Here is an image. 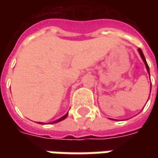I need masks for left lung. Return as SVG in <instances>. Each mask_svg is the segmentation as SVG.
Returning <instances> with one entry per match:
<instances>
[{
  "mask_svg": "<svg viewBox=\"0 0 158 158\" xmlns=\"http://www.w3.org/2000/svg\"><path fill=\"white\" fill-rule=\"evenodd\" d=\"M138 52H139V53H140V55H141V57H142V59H143V62L145 63V66H146V69H147V71L149 72V66H148V63H147V61H146V59H145V57H144V55H143V51L139 48L138 49Z\"/></svg>",
  "mask_w": 158,
  "mask_h": 158,
  "instance_id": "1",
  "label": "left lung"
}]
</instances>
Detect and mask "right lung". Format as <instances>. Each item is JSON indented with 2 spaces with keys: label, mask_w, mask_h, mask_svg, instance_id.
<instances>
[{
  "label": "right lung",
  "mask_w": 158,
  "mask_h": 158,
  "mask_svg": "<svg viewBox=\"0 0 158 158\" xmlns=\"http://www.w3.org/2000/svg\"><path fill=\"white\" fill-rule=\"evenodd\" d=\"M68 114H69V112L67 113V114H65L63 117H61V118H60L59 119H57V120H55V121H53V122H52V123H57V122H60V121H61V120H63V119H65V118H67V116H68ZM40 124H44V123H41V122H40Z\"/></svg>",
  "instance_id": "obj_1"
}]
</instances>
